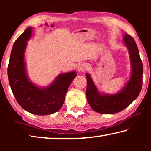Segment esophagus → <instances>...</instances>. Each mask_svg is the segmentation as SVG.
<instances>
[{"mask_svg":"<svg viewBox=\"0 0 151 151\" xmlns=\"http://www.w3.org/2000/svg\"><path fill=\"white\" fill-rule=\"evenodd\" d=\"M88 68V65H86V64H82L80 66H79L78 70L79 72H84L86 70H87Z\"/></svg>","mask_w":151,"mask_h":151,"instance_id":"esophagus-1","label":"esophagus"}]
</instances>
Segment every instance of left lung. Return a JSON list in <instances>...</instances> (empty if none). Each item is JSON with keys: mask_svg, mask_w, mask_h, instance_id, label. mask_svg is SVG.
<instances>
[{"mask_svg": "<svg viewBox=\"0 0 151 151\" xmlns=\"http://www.w3.org/2000/svg\"><path fill=\"white\" fill-rule=\"evenodd\" d=\"M123 42L129 50L131 64V77L118 93L101 94L89 74L87 79L86 99L94 111L101 114H114L123 111L139 96L142 85L143 66L137 45L131 36L125 34Z\"/></svg>", "mask_w": 151, "mask_h": 151, "instance_id": "1", "label": "left lung"}]
</instances>
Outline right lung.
I'll return each mask as SVG.
<instances>
[{"instance_id": "right-lung-1", "label": "right lung", "mask_w": 151, "mask_h": 151, "mask_svg": "<svg viewBox=\"0 0 151 151\" xmlns=\"http://www.w3.org/2000/svg\"><path fill=\"white\" fill-rule=\"evenodd\" d=\"M32 29L27 28L14 43L8 66L9 81L15 99L22 109L37 115H48L62 107L66 91L76 73L74 70L60 74L46 87H40L30 81L27 73L24 53Z\"/></svg>"}]
</instances>
